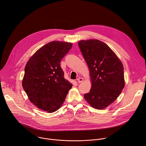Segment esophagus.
<instances>
[{
	"mask_svg": "<svg viewBox=\"0 0 146 146\" xmlns=\"http://www.w3.org/2000/svg\"><path fill=\"white\" fill-rule=\"evenodd\" d=\"M82 81H83V78H81V77H79L78 78H77V81H78V83H80V82H82Z\"/></svg>",
	"mask_w": 146,
	"mask_h": 146,
	"instance_id": "1",
	"label": "esophagus"
}]
</instances>
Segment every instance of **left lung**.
I'll return each instance as SVG.
<instances>
[{
    "label": "left lung",
    "mask_w": 146,
    "mask_h": 146,
    "mask_svg": "<svg viewBox=\"0 0 146 146\" xmlns=\"http://www.w3.org/2000/svg\"><path fill=\"white\" fill-rule=\"evenodd\" d=\"M78 46L89 67L92 87L84 94L94 108L102 110L112 104L124 87V68L111 48L98 39L82 40Z\"/></svg>",
    "instance_id": "left-lung-1"
}]
</instances>
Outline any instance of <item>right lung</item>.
Wrapping results in <instances>:
<instances>
[{"mask_svg": "<svg viewBox=\"0 0 146 146\" xmlns=\"http://www.w3.org/2000/svg\"><path fill=\"white\" fill-rule=\"evenodd\" d=\"M72 43L52 41L30 58L25 68L22 86L30 101L40 110L52 113L64 102L72 83L64 78L60 62Z\"/></svg>", "mask_w": 146, "mask_h": 146, "instance_id": "1", "label": "right lung"}]
</instances>
